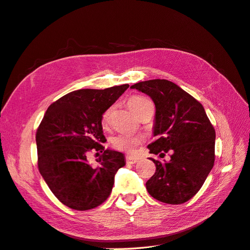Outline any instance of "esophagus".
Listing matches in <instances>:
<instances>
[{
	"instance_id": "1",
	"label": "esophagus",
	"mask_w": 250,
	"mask_h": 250,
	"mask_svg": "<svg viewBox=\"0 0 250 250\" xmlns=\"http://www.w3.org/2000/svg\"><path fill=\"white\" fill-rule=\"evenodd\" d=\"M139 162V158H137V157H132V156H126V163L127 164H135V163H138Z\"/></svg>"
}]
</instances>
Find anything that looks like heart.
I'll return each mask as SVG.
<instances>
[{
    "mask_svg": "<svg viewBox=\"0 0 250 250\" xmlns=\"http://www.w3.org/2000/svg\"><path fill=\"white\" fill-rule=\"evenodd\" d=\"M151 103V101L145 97L142 96H133L129 98L127 101L128 107L130 108V110L134 113H137L143 106H145L146 104ZM111 115V107L107 108L105 110L102 116H101V125L103 127H106L109 123V119ZM112 146L115 147L117 150L120 151H124V152H127L129 154L135 153V149L140 145L141 139L139 137H133V135L129 134H118L111 141Z\"/></svg>",
    "mask_w": 250,
    "mask_h": 250,
    "instance_id": "1",
    "label": "heart"
}]
</instances>
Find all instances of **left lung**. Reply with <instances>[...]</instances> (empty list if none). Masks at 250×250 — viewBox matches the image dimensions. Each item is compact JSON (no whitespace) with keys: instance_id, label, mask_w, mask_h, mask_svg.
I'll return each instance as SVG.
<instances>
[{"instance_id":"1","label":"left lung","mask_w":250,"mask_h":250,"mask_svg":"<svg viewBox=\"0 0 250 250\" xmlns=\"http://www.w3.org/2000/svg\"><path fill=\"white\" fill-rule=\"evenodd\" d=\"M130 88L148 95L155 105L150 153L171 152L170 161L151 158L156 170L147 183L158 201L180 204L190 200L206 181L215 162L216 132L202 105L175 83L165 79L142 81Z\"/></svg>"}]
</instances>
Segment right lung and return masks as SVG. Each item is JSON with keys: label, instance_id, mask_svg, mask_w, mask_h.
Wrapping results in <instances>:
<instances>
[{"label": "right lung", "instance_id": "1", "mask_svg": "<svg viewBox=\"0 0 250 250\" xmlns=\"http://www.w3.org/2000/svg\"><path fill=\"white\" fill-rule=\"evenodd\" d=\"M129 87L74 90L52 103L36 132L39 170L52 193L64 206L87 210L100 206L111 193L117 171L125 166L122 152L105 149L102 113ZM90 149L103 155L93 167Z\"/></svg>", "mask_w": 250, "mask_h": 250}]
</instances>
